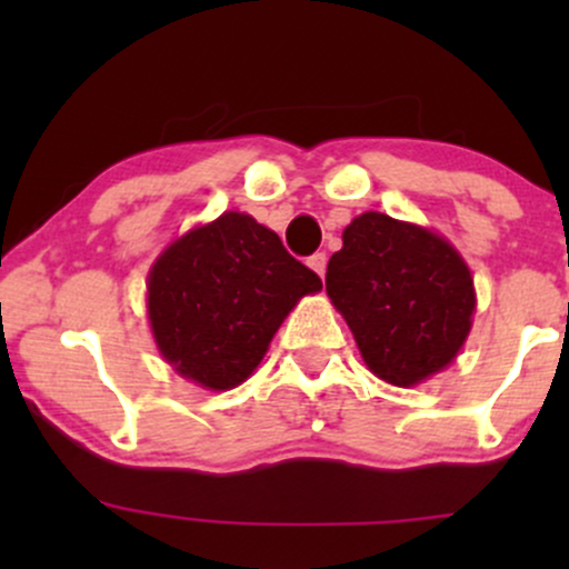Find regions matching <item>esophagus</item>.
<instances>
[{"label":"esophagus","mask_w":569,"mask_h":569,"mask_svg":"<svg viewBox=\"0 0 569 569\" xmlns=\"http://www.w3.org/2000/svg\"><path fill=\"white\" fill-rule=\"evenodd\" d=\"M326 262H329V257H326V251L312 253V257L307 259V264H310V270H316L321 278H323V272H326Z\"/></svg>","instance_id":"esophagus-1"}]
</instances>
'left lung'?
Wrapping results in <instances>:
<instances>
[{
	"label": "left lung",
	"instance_id": "left-lung-1",
	"mask_svg": "<svg viewBox=\"0 0 569 569\" xmlns=\"http://www.w3.org/2000/svg\"><path fill=\"white\" fill-rule=\"evenodd\" d=\"M326 293L377 377L411 388L439 375L466 345L473 278L441 234L367 211L345 227L326 267Z\"/></svg>",
	"mask_w": 569,
	"mask_h": 569
}]
</instances>
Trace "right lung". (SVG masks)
I'll return each mask as SVG.
<instances>
[{
  "mask_svg": "<svg viewBox=\"0 0 569 569\" xmlns=\"http://www.w3.org/2000/svg\"><path fill=\"white\" fill-rule=\"evenodd\" d=\"M323 283L248 213L227 211L173 240L152 264L147 312L160 356L206 390L253 375L272 337Z\"/></svg>",
  "mask_w": 569,
  "mask_h": 569,
  "instance_id": "add662e5",
  "label": "right lung"
}]
</instances>
